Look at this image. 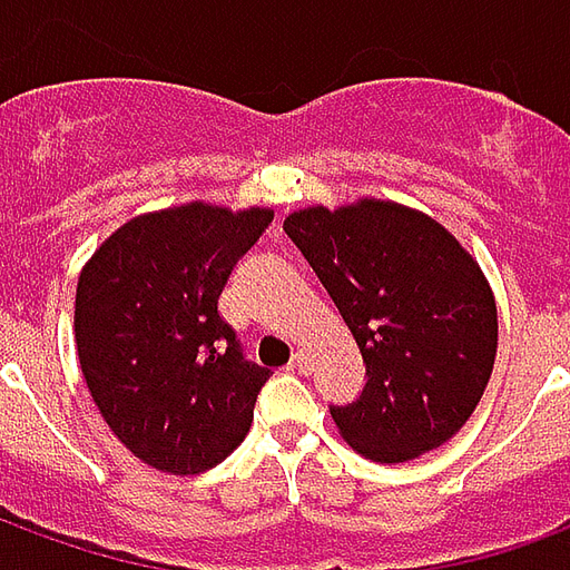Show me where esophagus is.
<instances>
[{"instance_id":"1","label":"esophagus","mask_w":570,"mask_h":570,"mask_svg":"<svg viewBox=\"0 0 570 570\" xmlns=\"http://www.w3.org/2000/svg\"><path fill=\"white\" fill-rule=\"evenodd\" d=\"M289 366H293V370H298V372H308V354H305V351H296Z\"/></svg>"}]
</instances>
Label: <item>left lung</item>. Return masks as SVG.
<instances>
[{
    "mask_svg": "<svg viewBox=\"0 0 570 570\" xmlns=\"http://www.w3.org/2000/svg\"><path fill=\"white\" fill-rule=\"evenodd\" d=\"M284 232L366 363L357 403L330 409L342 440L379 464L452 440L498 354V305L479 262L428 213L382 198L305 207L286 216Z\"/></svg>",
    "mask_w": 570,
    "mask_h": 570,
    "instance_id": "obj_1",
    "label": "left lung"
}]
</instances>
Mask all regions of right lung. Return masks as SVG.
Masks as SVG:
<instances>
[{
	"mask_svg": "<svg viewBox=\"0 0 570 570\" xmlns=\"http://www.w3.org/2000/svg\"><path fill=\"white\" fill-rule=\"evenodd\" d=\"M274 210L204 200L142 213L85 262L76 345L94 406L142 464L210 470L247 436L272 370L247 363L219 296Z\"/></svg>",
	"mask_w": 570,
	"mask_h": 570,
	"instance_id": "right-lung-1",
	"label": "right lung"
}]
</instances>
